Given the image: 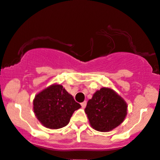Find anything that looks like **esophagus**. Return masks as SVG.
<instances>
[{
  "mask_svg": "<svg viewBox=\"0 0 160 160\" xmlns=\"http://www.w3.org/2000/svg\"><path fill=\"white\" fill-rule=\"evenodd\" d=\"M81 106H82V108H84L87 106V102H86V101H83V102H82L81 103Z\"/></svg>",
  "mask_w": 160,
  "mask_h": 160,
  "instance_id": "34e87169",
  "label": "esophagus"
}]
</instances>
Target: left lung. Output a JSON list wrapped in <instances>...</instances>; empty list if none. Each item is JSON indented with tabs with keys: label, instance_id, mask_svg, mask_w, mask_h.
Listing matches in <instances>:
<instances>
[{
	"label": "left lung",
	"instance_id": "left-lung-1",
	"mask_svg": "<svg viewBox=\"0 0 160 160\" xmlns=\"http://www.w3.org/2000/svg\"><path fill=\"white\" fill-rule=\"evenodd\" d=\"M125 100L111 88H102L88 101L85 113L93 129L110 132L122 123L127 115Z\"/></svg>",
	"mask_w": 160,
	"mask_h": 160
}]
</instances>
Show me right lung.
<instances>
[{
	"instance_id": "add662e5",
	"label": "right lung",
	"mask_w": 160,
	"mask_h": 160,
	"mask_svg": "<svg viewBox=\"0 0 160 160\" xmlns=\"http://www.w3.org/2000/svg\"><path fill=\"white\" fill-rule=\"evenodd\" d=\"M80 108L72 95L58 83L45 88L33 100V111L37 119L50 129H58L68 125L72 113Z\"/></svg>"
}]
</instances>
